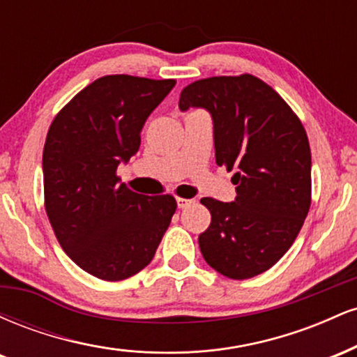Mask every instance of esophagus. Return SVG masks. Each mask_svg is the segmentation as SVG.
Segmentation results:
<instances>
[{
    "instance_id": "obj_1",
    "label": "esophagus",
    "mask_w": 357,
    "mask_h": 357,
    "mask_svg": "<svg viewBox=\"0 0 357 357\" xmlns=\"http://www.w3.org/2000/svg\"><path fill=\"white\" fill-rule=\"evenodd\" d=\"M176 202H178V208H186V206H190V204L192 203V199H186V198H178L176 199Z\"/></svg>"
}]
</instances>
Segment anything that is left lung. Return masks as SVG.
Segmentation results:
<instances>
[{"instance_id":"obj_1","label":"left lung","mask_w":357,"mask_h":357,"mask_svg":"<svg viewBox=\"0 0 357 357\" xmlns=\"http://www.w3.org/2000/svg\"><path fill=\"white\" fill-rule=\"evenodd\" d=\"M211 114L216 165L233 171L231 203L203 198L211 223L199 235L206 264L245 280L292 247L310 208V147L301 119L255 75L210 77L181 90L179 109Z\"/></svg>"}]
</instances>
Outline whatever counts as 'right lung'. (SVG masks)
Here are the masks:
<instances>
[{
    "instance_id": "obj_1",
    "label": "right lung",
    "mask_w": 357,
    "mask_h": 357,
    "mask_svg": "<svg viewBox=\"0 0 357 357\" xmlns=\"http://www.w3.org/2000/svg\"><path fill=\"white\" fill-rule=\"evenodd\" d=\"M176 85L105 75L53 119L43 147L45 210L56 240L90 275L119 282L151 264L176 211L171 195L130 191L117 176L149 114Z\"/></svg>"
}]
</instances>
